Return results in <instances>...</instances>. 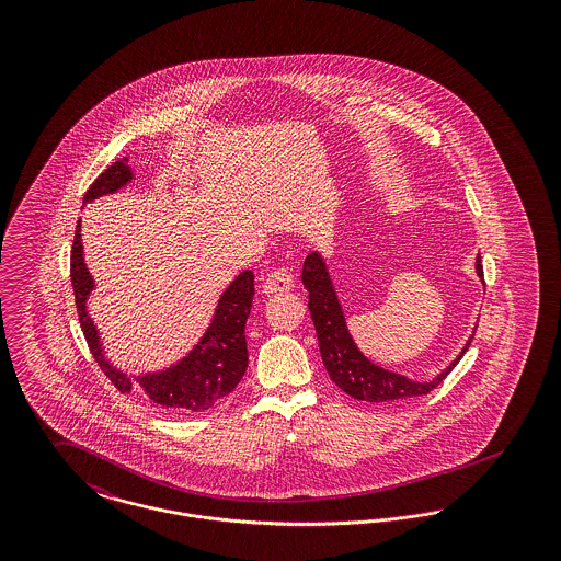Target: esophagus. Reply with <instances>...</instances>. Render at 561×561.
I'll list each match as a JSON object with an SVG mask.
<instances>
[{
  "label": "esophagus",
  "mask_w": 561,
  "mask_h": 561,
  "mask_svg": "<svg viewBox=\"0 0 561 561\" xmlns=\"http://www.w3.org/2000/svg\"><path fill=\"white\" fill-rule=\"evenodd\" d=\"M294 282H296V277L290 268H275L273 273H268V277L263 284V290L265 294L290 293Z\"/></svg>",
  "instance_id": "obj_1"
}]
</instances>
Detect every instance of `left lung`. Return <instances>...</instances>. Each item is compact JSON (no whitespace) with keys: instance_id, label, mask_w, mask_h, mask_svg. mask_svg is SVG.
Instances as JSON below:
<instances>
[{"instance_id":"8db88e82","label":"left lung","mask_w":561,"mask_h":561,"mask_svg":"<svg viewBox=\"0 0 561 561\" xmlns=\"http://www.w3.org/2000/svg\"><path fill=\"white\" fill-rule=\"evenodd\" d=\"M476 271L483 279L480 254L476 259ZM300 279L309 293V311L318 332L323 366L330 378L336 382V387H341L353 400L387 403L427 396L428 391H433L448 374L453 373L458 359L471 345L473 336L467 341V345L458 353L453 364L428 382H419L403 374L385 370L373 364L351 339L341 300L336 296L330 271L321 254L311 252L307 256Z\"/></svg>"}]
</instances>
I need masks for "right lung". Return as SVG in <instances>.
<instances>
[{"mask_svg":"<svg viewBox=\"0 0 561 561\" xmlns=\"http://www.w3.org/2000/svg\"><path fill=\"white\" fill-rule=\"evenodd\" d=\"M133 168L128 158L111 163L107 170L90 185L83 195V206L126 187L133 181ZM71 284L76 294L78 316L81 330L88 341L96 364L107 374L108 380L122 391L133 393L138 389L149 401L163 408L165 412L187 414L202 412L213 408L214 403L229 396L241 376L248 368V347H245V320L250 316L252 296H254V273L241 271L240 275L229 284V288L220 294L218 305L214 309V318L199 339V343L188 351L187 355L163 368L160 373L130 374L117 370L101 345L99 330L88 313V296L94 290V279L83 261L81 245V220L76 227V240L71 250Z\"/></svg>","mask_w":561,"mask_h":561,"instance_id":"1","label":"right lung"}]
</instances>
